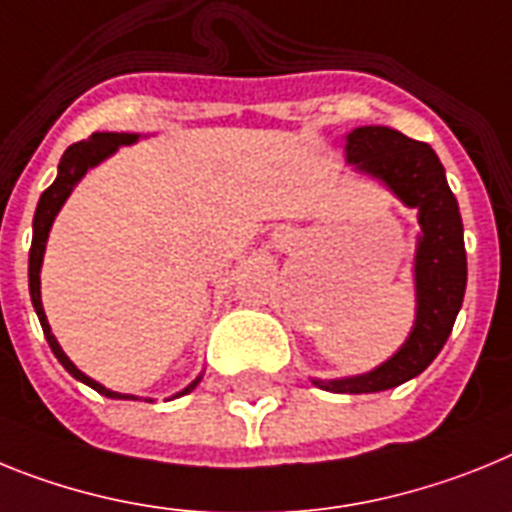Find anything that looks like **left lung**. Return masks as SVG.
<instances>
[{
  "label": "left lung",
  "mask_w": 512,
  "mask_h": 512,
  "mask_svg": "<svg viewBox=\"0 0 512 512\" xmlns=\"http://www.w3.org/2000/svg\"><path fill=\"white\" fill-rule=\"evenodd\" d=\"M355 170L381 180L404 206L417 208L415 327L402 348L373 371L350 379H311L332 394H371L415 379L441 353L466 291L464 224L441 159L422 141L386 126H361L345 136Z\"/></svg>",
  "instance_id": "8db88e82"
}]
</instances>
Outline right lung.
<instances>
[{
    "instance_id": "obj_1",
    "label": "right lung",
    "mask_w": 512,
    "mask_h": 512,
    "mask_svg": "<svg viewBox=\"0 0 512 512\" xmlns=\"http://www.w3.org/2000/svg\"><path fill=\"white\" fill-rule=\"evenodd\" d=\"M133 141H139V133H92L87 141H79V144H71L69 149L64 151V157L59 162V175L53 180L51 188L43 190L41 201H38V208H35V219H33V244H30V262H28V283H30V299H33L35 306V314L41 319V327H43V335H46L48 345H51L53 355L59 358L61 366L74 376L77 381L82 384L92 386L95 391L105 394L110 399H136L133 394H121V391H110L105 389L102 384H97L95 379H90L87 373L79 371L74 363L69 361V355L61 350V345L56 342L51 332V324L46 319V311H43V301H41V265H43V252H46V242H48V231H51L53 219H56V213L61 211V206L66 203V198L71 195L74 185L87 175V170L97 167L102 159H108L110 154L118 151V146H128ZM201 376L188 384L180 394L175 397H182V394H188L198 386Z\"/></svg>"
}]
</instances>
